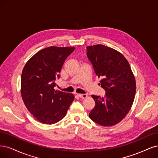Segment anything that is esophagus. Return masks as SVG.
Here are the masks:
<instances>
[{
  "label": "esophagus",
  "instance_id": "obj_1",
  "mask_svg": "<svg viewBox=\"0 0 158 158\" xmlns=\"http://www.w3.org/2000/svg\"><path fill=\"white\" fill-rule=\"evenodd\" d=\"M78 96H79V97H80L81 98H82V99L86 98L88 96V95L86 94H78Z\"/></svg>",
  "mask_w": 158,
  "mask_h": 158
}]
</instances>
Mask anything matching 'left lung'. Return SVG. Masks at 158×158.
<instances>
[{
    "instance_id": "1",
    "label": "left lung",
    "mask_w": 158,
    "mask_h": 158,
    "mask_svg": "<svg viewBox=\"0 0 158 158\" xmlns=\"http://www.w3.org/2000/svg\"><path fill=\"white\" fill-rule=\"evenodd\" d=\"M86 55L106 92L104 97L92 95L95 107L89 118L104 127L115 125L125 118L133 104L134 74L124 56L112 48L102 44L89 46Z\"/></svg>"
}]
</instances>
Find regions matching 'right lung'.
I'll return each instance as SVG.
<instances>
[{
	"label": "right lung",
	"mask_w": 158,
	"mask_h": 158,
	"mask_svg": "<svg viewBox=\"0 0 158 158\" xmlns=\"http://www.w3.org/2000/svg\"><path fill=\"white\" fill-rule=\"evenodd\" d=\"M75 47H49L39 50L25 64L21 77V94L28 111L44 124L62 119L74 100L72 94L56 90L65 60Z\"/></svg>",
	"instance_id": "obj_1"
}]
</instances>
